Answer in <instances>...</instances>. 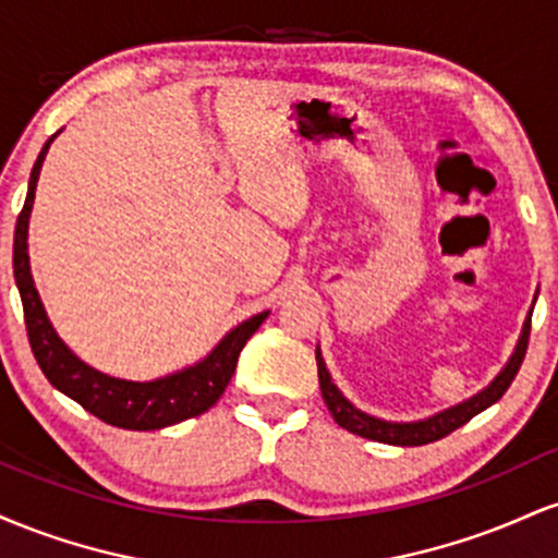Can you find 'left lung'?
<instances>
[{
	"label": "left lung",
	"mask_w": 558,
	"mask_h": 558,
	"mask_svg": "<svg viewBox=\"0 0 558 558\" xmlns=\"http://www.w3.org/2000/svg\"><path fill=\"white\" fill-rule=\"evenodd\" d=\"M530 323H533V310H530L527 319H524V328H522L520 341H517L514 354H511V360L506 362V367L496 375V380H493L488 388H483L477 396H472V399L457 403V407L446 409V412L433 414V417H427V420L386 422V420L373 417V414L362 412V409H356L354 403L345 399L341 390L336 388V383H332V377L328 373V367H325V360H323V354H319V345H317L315 356H317L319 390H323V399H325V403H328L332 420H336L343 430L362 435V438L377 440V444H390V446L433 444V440L446 438L448 433H453L457 427H462L464 422H470L475 414H480L483 409L493 407V403L501 399V396L506 393V388L511 386V380H514L517 373H520L524 354H527Z\"/></svg>",
	"instance_id": "left-lung-1"
}]
</instances>
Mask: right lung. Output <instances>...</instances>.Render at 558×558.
I'll return each instance as SVG.
<instances>
[{
  "label": "right lung",
  "instance_id": "1",
  "mask_svg": "<svg viewBox=\"0 0 558 558\" xmlns=\"http://www.w3.org/2000/svg\"><path fill=\"white\" fill-rule=\"evenodd\" d=\"M54 136L44 144L41 155H38L34 170H31L28 196H25L21 215H17L15 243H12V270H15V283L23 301L25 330H28L31 351H34L38 367L57 390L78 401L94 417L107 422V425L123 427V430H159V427L198 417L209 407H215L222 390L228 388L230 377L235 373V364H239L241 349L257 332L270 312H259V315L241 323L239 328L230 330L194 367H185L181 373L159 377V380H120V377H110L81 362L62 343V338L57 336L52 323H49L28 265V217L31 209H34L38 172H41L44 157H47Z\"/></svg>",
  "mask_w": 558,
  "mask_h": 558
}]
</instances>
